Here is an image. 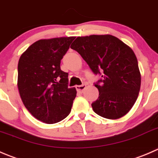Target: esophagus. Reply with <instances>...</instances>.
<instances>
[{
    "label": "esophagus",
    "instance_id": "34e87169",
    "mask_svg": "<svg viewBox=\"0 0 158 158\" xmlns=\"http://www.w3.org/2000/svg\"><path fill=\"white\" fill-rule=\"evenodd\" d=\"M86 88V84H82V85H77L76 86V89H77V91L79 93H82L84 90V89Z\"/></svg>",
    "mask_w": 158,
    "mask_h": 158
}]
</instances>
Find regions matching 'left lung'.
Here are the masks:
<instances>
[{"label": "left lung", "mask_w": 158, "mask_h": 158, "mask_svg": "<svg viewBox=\"0 0 158 158\" xmlns=\"http://www.w3.org/2000/svg\"><path fill=\"white\" fill-rule=\"evenodd\" d=\"M71 48L81 54L95 74L102 77L94 84L99 97L91 104L94 111L112 120L128 113L137 101L141 82L131 48L110 34L77 37Z\"/></svg>", "instance_id": "1"}]
</instances>
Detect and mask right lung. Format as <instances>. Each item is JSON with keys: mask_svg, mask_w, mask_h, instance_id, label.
I'll return each instance as SVG.
<instances>
[{"mask_svg": "<svg viewBox=\"0 0 158 158\" xmlns=\"http://www.w3.org/2000/svg\"><path fill=\"white\" fill-rule=\"evenodd\" d=\"M74 38L39 40L19 59L18 87L23 104L34 118L46 124L67 118L77 95L75 87H68V74L60 70V60Z\"/></svg>", "mask_w": 158, "mask_h": 158, "instance_id": "add662e5", "label": "right lung"}]
</instances>
